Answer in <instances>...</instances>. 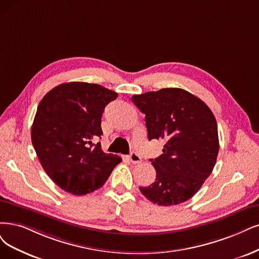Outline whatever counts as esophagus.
<instances>
[{
    "instance_id": "esophagus-1",
    "label": "esophagus",
    "mask_w": 259,
    "mask_h": 259,
    "mask_svg": "<svg viewBox=\"0 0 259 259\" xmlns=\"http://www.w3.org/2000/svg\"><path fill=\"white\" fill-rule=\"evenodd\" d=\"M129 160L132 162L133 164H139V163H141L142 158L140 157L139 154H137V152H131V154L129 155Z\"/></svg>"
}]
</instances>
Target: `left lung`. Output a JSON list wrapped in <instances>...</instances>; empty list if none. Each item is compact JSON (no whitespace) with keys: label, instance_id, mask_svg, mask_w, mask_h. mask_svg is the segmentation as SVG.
<instances>
[{"label":"left lung","instance_id":"1","mask_svg":"<svg viewBox=\"0 0 259 259\" xmlns=\"http://www.w3.org/2000/svg\"><path fill=\"white\" fill-rule=\"evenodd\" d=\"M145 114L147 137L163 139V154L150 159L156 181L140 187L147 199L173 206L192 197L211 174L219 154L213 113L196 96L181 89H162L132 96Z\"/></svg>","mask_w":259,"mask_h":259}]
</instances>
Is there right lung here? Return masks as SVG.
<instances>
[{
	"mask_svg": "<svg viewBox=\"0 0 259 259\" xmlns=\"http://www.w3.org/2000/svg\"><path fill=\"white\" fill-rule=\"evenodd\" d=\"M117 93L99 84L57 85L38 104L32 143L47 175L61 189L85 195L101 188L121 158L105 154L94 140L102 135L105 105Z\"/></svg>",
	"mask_w": 259,
	"mask_h": 259,
	"instance_id": "1",
	"label": "right lung"
}]
</instances>
